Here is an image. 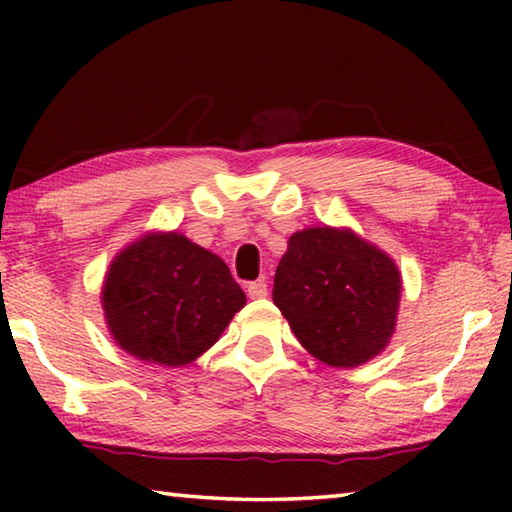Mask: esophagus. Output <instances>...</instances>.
Segmentation results:
<instances>
[{
  "label": "esophagus",
  "mask_w": 512,
  "mask_h": 512,
  "mask_svg": "<svg viewBox=\"0 0 512 512\" xmlns=\"http://www.w3.org/2000/svg\"><path fill=\"white\" fill-rule=\"evenodd\" d=\"M248 296L253 298V300H262V298H266L268 296V287H266V282H250L248 284Z\"/></svg>",
  "instance_id": "34e87169"
}]
</instances>
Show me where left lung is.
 <instances>
[{
	"instance_id": "left-lung-1",
	"label": "left lung",
	"mask_w": 512,
	"mask_h": 512,
	"mask_svg": "<svg viewBox=\"0 0 512 512\" xmlns=\"http://www.w3.org/2000/svg\"><path fill=\"white\" fill-rule=\"evenodd\" d=\"M400 300L395 259L350 228L293 232L275 271V307L302 348L332 368H357L384 352Z\"/></svg>"
}]
</instances>
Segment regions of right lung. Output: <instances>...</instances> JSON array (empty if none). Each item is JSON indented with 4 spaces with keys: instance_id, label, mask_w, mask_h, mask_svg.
Returning a JSON list of instances; mask_svg holds the SVG:
<instances>
[{
    "instance_id": "add662e5",
    "label": "right lung",
    "mask_w": 512,
    "mask_h": 512,
    "mask_svg": "<svg viewBox=\"0 0 512 512\" xmlns=\"http://www.w3.org/2000/svg\"><path fill=\"white\" fill-rule=\"evenodd\" d=\"M246 305L219 255L180 232H144L112 259L101 287L106 327L121 350L183 368L221 339Z\"/></svg>"
}]
</instances>
